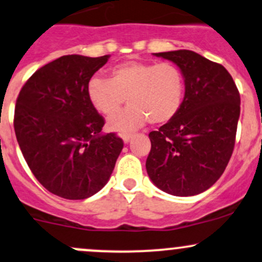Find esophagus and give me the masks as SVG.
Wrapping results in <instances>:
<instances>
[{"label": "esophagus", "mask_w": 262, "mask_h": 262, "mask_svg": "<svg viewBox=\"0 0 262 262\" xmlns=\"http://www.w3.org/2000/svg\"><path fill=\"white\" fill-rule=\"evenodd\" d=\"M122 138H123V142H124L125 144H126V143H129V140H130L132 134H128V133H126V134H123Z\"/></svg>", "instance_id": "1"}]
</instances>
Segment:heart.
<instances>
[{"instance_id": "1", "label": "heart", "mask_w": 262, "mask_h": 262, "mask_svg": "<svg viewBox=\"0 0 262 262\" xmlns=\"http://www.w3.org/2000/svg\"><path fill=\"white\" fill-rule=\"evenodd\" d=\"M87 91L93 107L108 118L120 111L128 97V108L108 122L111 130L125 133L149 119L153 124L170 120L183 103L185 80L173 63L129 61L114 66L111 78L92 77Z\"/></svg>"}]
</instances>
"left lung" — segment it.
I'll list each match as a JSON object with an SVG mask.
<instances>
[{"label": "left lung", "mask_w": 262, "mask_h": 262, "mask_svg": "<svg viewBox=\"0 0 262 262\" xmlns=\"http://www.w3.org/2000/svg\"><path fill=\"white\" fill-rule=\"evenodd\" d=\"M183 72L185 94L175 116L149 133L145 168L160 190L191 196L208 190L223 175L235 145L240 94L219 63L192 51L154 53Z\"/></svg>", "instance_id": "obj_1"}]
</instances>
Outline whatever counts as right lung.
<instances>
[{
  "instance_id": "obj_1",
  "label": "right lung",
  "mask_w": 262,
  "mask_h": 262,
  "mask_svg": "<svg viewBox=\"0 0 262 262\" xmlns=\"http://www.w3.org/2000/svg\"><path fill=\"white\" fill-rule=\"evenodd\" d=\"M109 56L70 54L36 71L14 108L17 142L36 179L63 199L82 200L108 183L123 149L88 97V82Z\"/></svg>"
}]
</instances>
